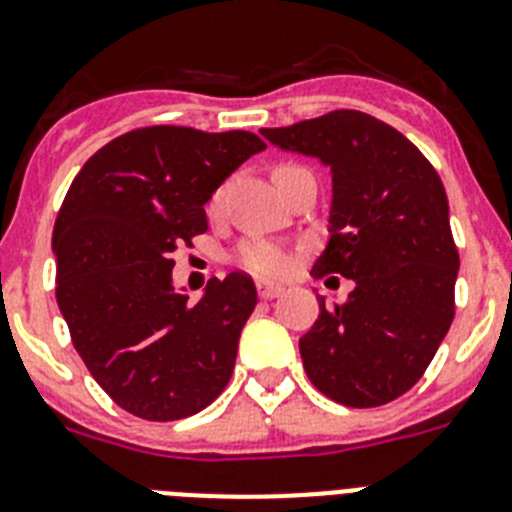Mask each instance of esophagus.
<instances>
[{
    "label": "esophagus",
    "mask_w": 512,
    "mask_h": 512,
    "mask_svg": "<svg viewBox=\"0 0 512 512\" xmlns=\"http://www.w3.org/2000/svg\"><path fill=\"white\" fill-rule=\"evenodd\" d=\"M256 289H259V297H264V300H274V297H279L284 292L282 287H277V284H269V282H259L256 284Z\"/></svg>",
    "instance_id": "34e87169"
}]
</instances>
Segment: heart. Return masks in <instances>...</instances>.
Instances as JSON below:
<instances>
[{"instance_id":"b5f03b06","label":"heart","mask_w":512,"mask_h":512,"mask_svg":"<svg viewBox=\"0 0 512 512\" xmlns=\"http://www.w3.org/2000/svg\"><path fill=\"white\" fill-rule=\"evenodd\" d=\"M282 169H287V166H277L274 174ZM223 197V187L212 192L210 202H207V212H210L212 217H215L217 212H220V207H223ZM233 261L241 266L243 271H248V274L261 279H279L284 277V274H289V269H292V253H289L282 243L266 241V238H248V241H243L241 246H238V251H235Z\"/></svg>"}]
</instances>
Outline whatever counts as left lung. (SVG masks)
Returning <instances> with one entry per match:
<instances>
[{"label": "left lung", "mask_w": 512, "mask_h": 512, "mask_svg": "<svg viewBox=\"0 0 512 512\" xmlns=\"http://www.w3.org/2000/svg\"><path fill=\"white\" fill-rule=\"evenodd\" d=\"M261 133L330 166V241L312 277L356 284L341 305L318 300L300 338L307 377L346 408L387 405L423 377L454 320L459 251L441 176L405 135L359 110Z\"/></svg>", "instance_id": "8db88e82"}]
</instances>
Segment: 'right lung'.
I'll use <instances>...</instances> for the list:
<instances>
[{"label": "right lung", "mask_w": 512, "mask_h": 512, "mask_svg": "<svg viewBox=\"0 0 512 512\" xmlns=\"http://www.w3.org/2000/svg\"><path fill=\"white\" fill-rule=\"evenodd\" d=\"M264 148L246 130L138 128L99 148L63 197L58 307L89 374L135 418H189L230 382L253 279H210L189 302L171 284V253L205 233V202Z\"/></svg>", "instance_id": "1"}]
</instances>
